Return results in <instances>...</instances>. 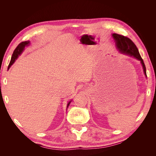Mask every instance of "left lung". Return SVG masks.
<instances>
[{"mask_svg": "<svg viewBox=\"0 0 156 156\" xmlns=\"http://www.w3.org/2000/svg\"><path fill=\"white\" fill-rule=\"evenodd\" d=\"M112 36L116 41V48L119 50L120 52H121L122 53L133 56L134 58L140 61V63L143 66L144 75H146V77H147V76H146L145 64L144 63L143 58H141L139 50L137 48H136L135 44L131 41V40L129 38V37H127L126 36L115 34H115H112Z\"/></svg>", "mask_w": 156, "mask_h": 156, "instance_id": "left-lung-1", "label": "left lung"}]
</instances>
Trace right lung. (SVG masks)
I'll return each mask as SVG.
<instances>
[{"label":"right lung","mask_w":156,"mask_h":156,"mask_svg":"<svg viewBox=\"0 0 156 156\" xmlns=\"http://www.w3.org/2000/svg\"><path fill=\"white\" fill-rule=\"evenodd\" d=\"M29 44H30L29 41H26L21 42V43H20V44L17 45V47L16 48V49L14 50V51H13V55L12 56V58H11V60H10V64H9V66H8V68H10L11 66L14 63V62H15L16 60L18 58V56L22 53V52L23 51V50H24L25 46L29 45ZM71 101H70L69 102H68V105H67V108L69 105Z\"/></svg>","instance_id":"add662e5"}]
</instances>
